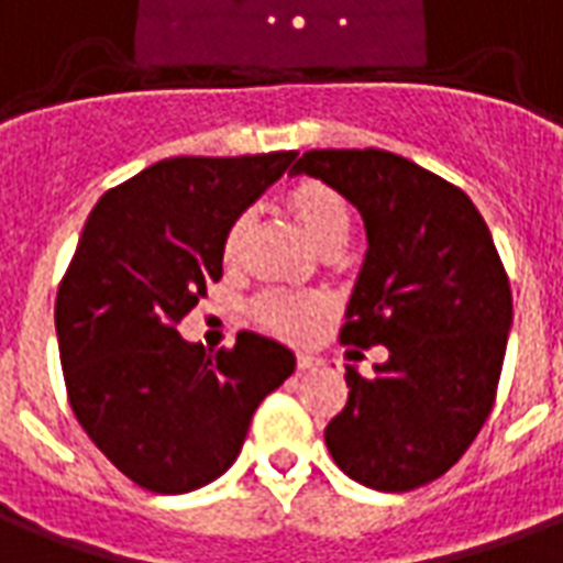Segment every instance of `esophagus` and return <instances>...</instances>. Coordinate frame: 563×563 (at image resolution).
<instances>
[{
  "instance_id": "34e87169",
  "label": "esophagus",
  "mask_w": 563,
  "mask_h": 563,
  "mask_svg": "<svg viewBox=\"0 0 563 563\" xmlns=\"http://www.w3.org/2000/svg\"><path fill=\"white\" fill-rule=\"evenodd\" d=\"M323 366L321 356H311V354H297V368L299 372H309V368Z\"/></svg>"
}]
</instances>
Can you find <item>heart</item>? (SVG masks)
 <instances>
[{
  "mask_svg": "<svg viewBox=\"0 0 563 563\" xmlns=\"http://www.w3.org/2000/svg\"><path fill=\"white\" fill-rule=\"evenodd\" d=\"M285 203L321 249H335L347 240L354 212H351L347 197L330 183L309 179V176L297 179L287 188ZM249 231H252V212L233 216L231 224L224 228L221 257L228 266H236L242 261ZM327 311H330V299L323 294H309V290H269L254 302V318L261 321V327L285 339H309L311 332L318 330V323L327 318Z\"/></svg>",
  "mask_w": 563,
  "mask_h": 563,
  "instance_id": "1",
  "label": "heart"
}]
</instances>
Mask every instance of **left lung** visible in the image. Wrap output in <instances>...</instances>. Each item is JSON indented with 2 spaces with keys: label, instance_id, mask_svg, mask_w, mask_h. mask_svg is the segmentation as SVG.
<instances>
[{
  "label": "left lung",
  "instance_id": "8db88e82",
  "mask_svg": "<svg viewBox=\"0 0 563 563\" xmlns=\"http://www.w3.org/2000/svg\"><path fill=\"white\" fill-rule=\"evenodd\" d=\"M294 174L339 188L366 221L368 252L339 342L387 347L323 432L335 465L377 492H411L465 455L489 420L512 294L471 197L387 150H309ZM360 354V351H354Z\"/></svg>",
  "mask_w": 563,
  "mask_h": 563
}]
</instances>
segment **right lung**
Instances as JSON below:
<instances>
[{
	"label": "right lung",
	"mask_w": 563,
	"mask_h": 563,
	"mask_svg": "<svg viewBox=\"0 0 563 563\" xmlns=\"http://www.w3.org/2000/svg\"><path fill=\"white\" fill-rule=\"evenodd\" d=\"M294 158H164L86 219L56 294L65 393L92 444L141 489L183 495L221 477L257 405L297 366L257 332L212 356L176 332L221 278L224 228Z\"/></svg>",
	"instance_id": "obj_1"
}]
</instances>
